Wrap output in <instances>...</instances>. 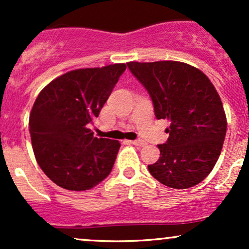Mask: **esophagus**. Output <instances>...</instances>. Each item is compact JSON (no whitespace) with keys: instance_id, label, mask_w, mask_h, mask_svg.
<instances>
[{"instance_id":"esophagus-1","label":"esophagus","mask_w":249,"mask_h":249,"mask_svg":"<svg viewBox=\"0 0 249 249\" xmlns=\"http://www.w3.org/2000/svg\"><path fill=\"white\" fill-rule=\"evenodd\" d=\"M130 142L131 144L136 145V146H144V145L146 144V142H145L144 141H141V139H137V141H131Z\"/></svg>"}]
</instances>
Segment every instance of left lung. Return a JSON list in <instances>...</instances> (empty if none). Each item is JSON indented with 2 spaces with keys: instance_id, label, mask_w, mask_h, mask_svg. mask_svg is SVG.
<instances>
[{
  "instance_id": "left-lung-1",
  "label": "left lung",
  "mask_w": 249,
  "mask_h": 249,
  "mask_svg": "<svg viewBox=\"0 0 249 249\" xmlns=\"http://www.w3.org/2000/svg\"><path fill=\"white\" fill-rule=\"evenodd\" d=\"M152 99L157 119H168L170 134L158 145L160 157L148 171L171 188L201 182L218 161L227 121L221 99L208 77L182 62L126 63Z\"/></svg>"
}]
</instances>
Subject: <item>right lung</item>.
I'll return each instance as SVG.
<instances>
[{"label":"right lung","instance_id":"right-lung-1","mask_svg":"<svg viewBox=\"0 0 249 249\" xmlns=\"http://www.w3.org/2000/svg\"><path fill=\"white\" fill-rule=\"evenodd\" d=\"M125 69L119 63L69 71L37 96L29 117L31 144L39 167L58 186L90 190L110 174L121 142L93 137L88 125Z\"/></svg>","mask_w":249,"mask_h":249}]
</instances>
